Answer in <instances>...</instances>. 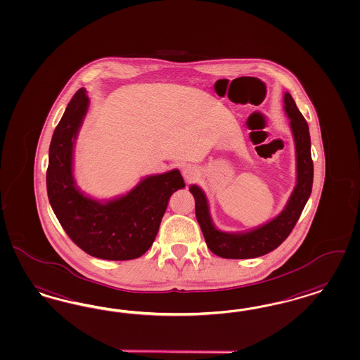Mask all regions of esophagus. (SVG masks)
<instances>
[{
  "instance_id": "esophagus-1",
  "label": "esophagus",
  "mask_w": 360,
  "mask_h": 360,
  "mask_svg": "<svg viewBox=\"0 0 360 360\" xmlns=\"http://www.w3.org/2000/svg\"><path fill=\"white\" fill-rule=\"evenodd\" d=\"M183 176H184V179L188 183H191V181H195L198 179L199 171L193 165H186L183 168Z\"/></svg>"
}]
</instances>
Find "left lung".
Instances as JSON below:
<instances>
[{
	"label": "left lung",
	"mask_w": 360,
	"mask_h": 360,
	"mask_svg": "<svg viewBox=\"0 0 360 360\" xmlns=\"http://www.w3.org/2000/svg\"><path fill=\"white\" fill-rule=\"evenodd\" d=\"M284 110L291 120L296 148V186L284 210L264 226L243 233H228L217 229L212 223L208 200L198 186H191L195 198V211L201 232L208 248L224 259H252L278 248L292 232L309 199L314 183V162L311 158V137L306 119L293 101L292 96L284 94Z\"/></svg>",
	"instance_id": "8db88e82"
}]
</instances>
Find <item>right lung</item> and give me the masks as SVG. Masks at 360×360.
I'll use <instances>...</instances> for the list:
<instances>
[{
    "label": "right lung",
    "instance_id": "obj_1",
    "mask_svg": "<svg viewBox=\"0 0 360 360\" xmlns=\"http://www.w3.org/2000/svg\"><path fill=\"white\" fill-rule=\"evenodd\" d=\"M88 105L85 89H79L54 129L46 171L49 202L84 252L104 260H132L150 248L169 198L186 183L174 169L148 176L117 199L101 202L85 196L73 179V146Z\"/></svg>",
    "mask_w": 360,
    "mask_h": 360
}]
</instances>
